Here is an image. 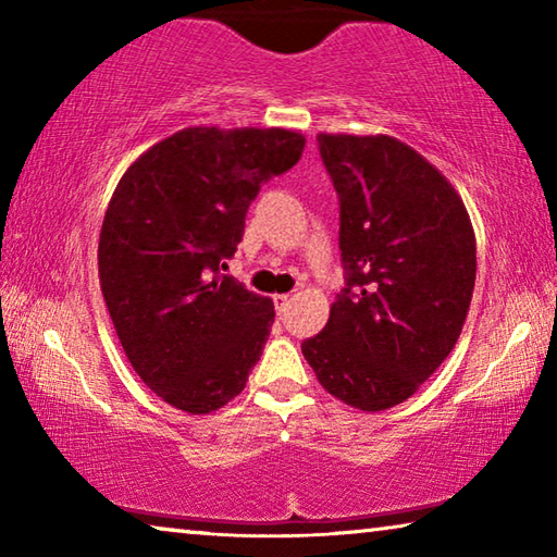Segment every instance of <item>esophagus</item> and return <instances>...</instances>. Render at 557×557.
I'll list each match as a JSON object with an SVG mask.
<instances>
[{"mask_svg":"<svg viewBox=\"0 0 557 557\" xmlns=\"http://www.w3.org/2000/svg\"><path fill=\"white\" fill-rule=\"evenodd\" d=\"M272 299H275V309H277V312H285V307H287V301H289V295H275Z\"/></svg>","mask_w":557,"mask_h":557,"instance_id":"esophagus-1","label":"esophagus"}]
</instances>
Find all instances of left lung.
I'll return each mask as SVG.
<instances>
[{
    "label": "left lung",
    "instance_id": "8db88e82",
    "mask_svg": "<svg viewBox=\"0 0 557 557\" xmlns=\"http://www.w3.org/2000/svg\"><path fill=\"white\" fill-rule=\"evenodd\" d=\"M317 139L342 209L346 287L301 354L326 393L381 412L455 348L476 280L474 228L457 188L400 139Z\"/></svg>",
    "mask_w": 557,
    "mask_h": 557
}]
</instances>
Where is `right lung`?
<instances>
[{"label":"right lung","instance_id":"1","mask_svg":"<svg viewBox=\"0 0 557 557\" xmlns=\"http://www.w3.org/2000/svg\"><path fill=\"white\" fill-rule=\"evenodd\" d=\"M305 137L282 127H186L139 154L108 203L98 275L132 369L188 414L245 388L275 305L221 275L260 184L295 166Z\"/></svg>","mask_w":557,"mask_h":557}]
</instances>
